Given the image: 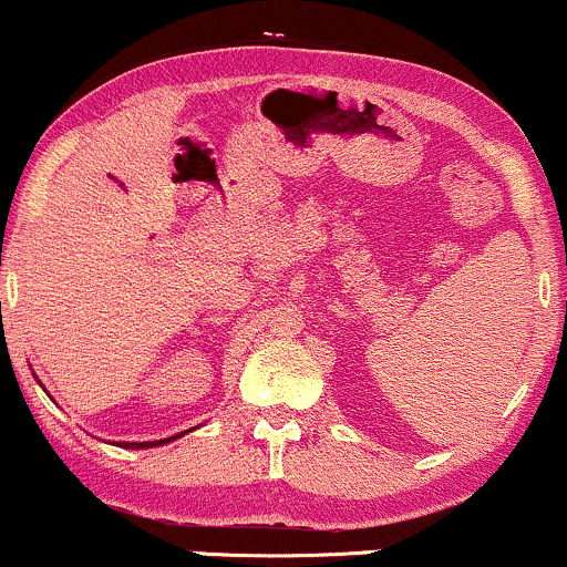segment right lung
I'll return each mask as SVG.
<instances>
[{"instance_id": "add662e5", "label": "right lung", "mask_w": 567, "mask_h": 567, "mask_svg": "<svg viewBox=\"0 0 567 567\" xmlns=\"http://www.w3.org/2000/svg\"><path fill=\"white\" fill-rule=\"evenodd\" d=\"M171 439H173V436H171ZM171 439H163V442H142V444L131 442V444H125V446H128V450H142V446H157V444H165V442H171Z\"/></svg>"}]
</instances>
